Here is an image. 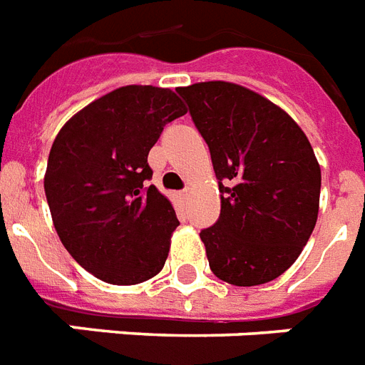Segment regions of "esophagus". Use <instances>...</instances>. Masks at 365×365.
<instances>
[{"mask_svg": "<svg viewBox=\"0 0 365 365\" xmlns=\"http://www.w3.org/2000/svg\"><path fill=\"white\" fill-rule=\"evenodd\" d=\"M187 197H189L187 189H183V191H180V193H178V199L180 200H187Z\"/></svg>", "mask_w": 365, "mask_h": 365, "instance_id": "obj_1", "label": "esophagus"}]
</instances>
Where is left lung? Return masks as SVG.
Here are the masks:
<instances>
[{
    "mask_svg": "<svg viewBox=\"0 0 365 365\" xmlns=\"http://www.w3.org/2000/svg\"><path fill=\"white\" fill-rule=\"evenodd\" d=\"M178 94L210 149L222 212L200 231L212 272L259 286L294 265L317 225L320 165L305 132L265 96L227 81Z\"/></svg>",
    "mask_w": 365,
    "mask_h": 365,
    "instance_id": "1",
    "label": "left lung"
}]
</instances>
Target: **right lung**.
<instances>
[{"label":"right lung","instance_id":"add662e5","mask_svg":"<svg viewBox=\"0 0 365 365\" xmlns=\"http://www.w3.org/2000/svg\"><path fill=\"white\" fill-rule=\"evenodd\" d=\"M187 113L170 88L128 85L77 111L56 134L45 195L71 257L108 284L159 274L180 225L170 200L148 185L149 149Z\"/></svg>","mask_w":365,"mask_h":365}]
</instances>
